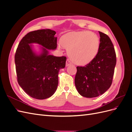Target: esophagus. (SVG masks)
Listing matches in <instances>:
<instances>
[{"label": "esophagus", "mask_w": 132, "mask_h": 132, "mask_svg": "<svg viewBox=\"0 0 132 132\" xmlns=\"http://www.w3.org/2000/svg\"><path fill=\"white\" fill-rule=\"evenodd\" d=\"M71 64H72V63H71V62H70V61L69 59H67V61H66V66L67 67L71 65Z\"/></svg>", "instance_id": "esophagus-1"}]
</instances>
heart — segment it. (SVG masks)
<instances>
[{
  "label": "heart",
  "instance_id": "heart-1",
  "mask_svg": "<svg viewBox=\"0 0 132 132\" xmlns=\"http://www.w3.org/2000/svg\"><path fill=\"white\" fill-rule=\"evenodd\" d=\"M61 42L69 50L71 60L79 65L86 64L95 57L100 43L98 36L88 31L68 33L62 37Z\"/></svg>",
  "mask_w": 132,
  "mask_h": 132
}]
</instances>
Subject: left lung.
<instances>
[{"label":"left lung","mask_w":132,"mask_h":132,"mask_svg":"<svg viewBox=\"0 0 132 132\" xmlns=\"http://www.w3.org/2000/svg\"><path fill=\"white\" fill-rule=\"evenodd\" d=\"M100 47L98 53L84 67H77L75 85L82 96L93 98L103 94L112 82L116 55L111 39L99 31Z\"/></svg>","instance_id":"8db88e82"}]
</instances>
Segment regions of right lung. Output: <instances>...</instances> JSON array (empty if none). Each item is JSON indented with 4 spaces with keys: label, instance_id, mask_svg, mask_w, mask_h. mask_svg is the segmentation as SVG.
<instances>
[{
    "label": "right lung",
    "instance_id": "right-lung-1",
    "mask_svg": "<svg viewBox=\"0 0 132 132\" xmlns=\"http://www.w3.org/2000/svg\"><path fill=\"white\" fill-rule=\"evenodd\" d=\"M55 31L50 29L30 32L20 42L15 55L18 82L31 97L43 100L56 91L59 70L65 68L66 57L49 54L48 50L57 48ZM32 43L42 45L41 54H36Z\"/></svg>",
    "mask_w": 132,
    "mask_h": 132
}]
</instances>
